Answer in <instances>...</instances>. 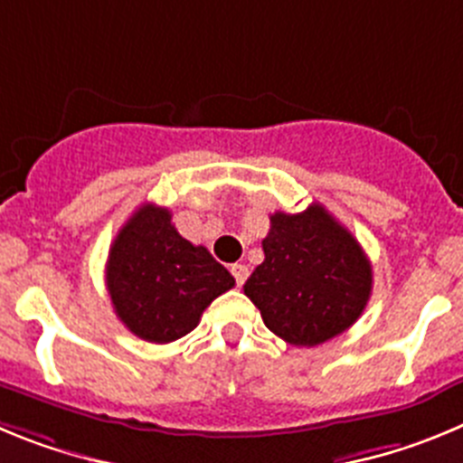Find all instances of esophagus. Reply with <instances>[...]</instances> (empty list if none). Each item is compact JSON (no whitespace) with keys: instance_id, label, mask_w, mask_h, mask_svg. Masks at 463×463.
Listing matches in <instances>:
<instances>
[{"instance_id":"34e87169","label":"esophagus","mask_w":463,"mask_h":463,"mask_svg":"<svg viewBox=\"0 0 463 463\" xmlns=\"http://www.w3.org/2000/svg\"><path fill=\"white\" fill-rule=\"evenodd\" d=\"M232 276H234L236 285L241 288L245 282V278H248V267H245V264H232Z\"/></svg>"}]
</instances>
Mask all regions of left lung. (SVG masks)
<instances>
[{
  "label": "left lung",
  "instance_id": "left-lung-1",
  "mask_svg": "<svg viewBox=\"0 0 463 463\" xmlns=\"http://www.w3.org/2000/svg\"><path fill=\"white\" fill-rule=\"evenodd\" d=\"M261 248L264 261L243 292L276 336L313 347L359 320L373 288L371 261L325 206L273 213Z\"/></svg>",
  "mask_w": 463,
  "mask_h": 463
}]
</instances>
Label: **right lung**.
I'll return each mask as SVG.
<instances>
[{
    "label": "right lung",
    "instance_id": "add662e5",
    "mask_svg": "<svg viewBox=\"0 0 463 463\" xmlns=\"http://www.w3.org/2000/svg\"><path fill=\"white\" fill-rule=\"evenodd\" d=\"M236 280L203 245L171 224L169 208L143 203L122 224L106 261V288L122 325L148 343H171Z\"/></svg>",
    "mask_w": 463,
    "mask_h": 463
}]
</instances>
